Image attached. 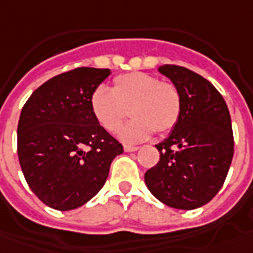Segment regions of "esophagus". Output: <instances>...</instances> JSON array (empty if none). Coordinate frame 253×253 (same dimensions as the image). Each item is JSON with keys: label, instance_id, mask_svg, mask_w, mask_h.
<instances>
[{"label": "esophagus", "instance_id": "obj_1", "mask_svg": "<svg viewBox=\"0 0 253 253\" xmlns=\"http://www.w3.org/2000/svg\"><path fill=\"white\" fill-rule=\"evenodd\" d=\"M124 150H125V151H128V153H130V151H136V150H139V147H137V146H129V144H125V146H124Z\"/></svg>", "mask_w": 253, "mask_h": 253}]
</instances>
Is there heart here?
I'll list each match as a JSON object with an SVG mask.
<instances>
[{
    "label": "heart",
    "mask_w": 253,
    "mask_h": 253,
    "mask_svg": "<svg viewBox=\"0 0 253 253\" xmlns=\"http://www.w3.org/2000/svg\"><path fill=\"white\" fill-rule=\"evenodd\" d=\"M89 107L96 123L107 132L120 128L129 109L133 118L120 129V137L135 143L154 130L164 135L173 129L182 113V96L175 84L133 71L116 77L111 90L97 86L89 97Z\"/></svg>",
    "instance_id": "1"
}]
</instances>
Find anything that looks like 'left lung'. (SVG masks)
<instances>
[{
	"mask_svg": "<svg viewBox=\"0 0 253 253\" xmlns=\"http://www.w3.org/2000/svg\"><path fill=\"white\" fill-rule=\"evenodd\" d=\"M158 71L175 84L182 113L167 139L156 144L160 161L144 173L151 194L176 210H196L222 189L234 154L227 104L204 77L164 64Z\"/></svg>",
	"mask_w": 253,
	"mask_h": 253,
	"instance_id": "obj_1",
	"label": "left lung"
}]
</instances>
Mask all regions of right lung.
I'll return each instance as SVG.
<instances>
[{
  "label": "right lung",
  "instance_id": "right-lung-1",
  "mask_svg": "<svg viewBox=\"0 0 253 253\" xmlns=\"http://www.w3.org/2000/svg\"><path fill=\"white\" fill-rule=\"evenodd\" d=\"M109 69L80 67L33 92L17 124V156L26 182L45 205L76 210L104 186L123 144L92 116L89 97Z\"/></svg>",
  "mask_w": 253,
  "mask_h": 253
}]
</instances>
